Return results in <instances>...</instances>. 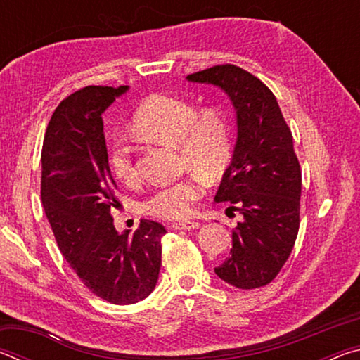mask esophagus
Instances as JSON below:
<instances>
[{
    "mask_svg": "<svg viewBox=\"0 0 360 360\" xmlns=\"http://www.w3.org/2000/svg\"><path fill=\"white\" fill-rule=\"evenodd\" d=\"M172 227L174 230H193L200 227L198 221H181V222H174Z\"/></svg>",
    "mask_w": 360,
    "mask_h": 360,
    "instance_id": "34e87169",
    "label": "esophagus"
}]
</instances>
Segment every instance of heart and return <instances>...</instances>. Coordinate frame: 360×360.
Instances as JSON below:
<instances>
[{"label": "heart", "instance_id": "heart-1", "mask_svg": "<svg viewBox=\"0 0 360 360\" xmlns=\"http://www.w3.org/2000/svg\"><path fill=\"white\" fill-rule=\"evenodd\" d=\"M138 135L162 144L178 146L182 165H188L206 176H216L229 163L231 135L229 122L217 108L197 111L191 101L174 95H152L139 106L131 119ZM108 163L119 179L136 178L133 150L129 143L115 138L108 146ZM205 181L191 174L167 184L144 202V210L163 219H182L191 214L202 197Z\"/></svg>", "mask_w": 360, "mask_h": 360}]
</instances>
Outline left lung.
<instances>
[{
  "label": "left lung",
  "mask_w": 360,
  "mask_h": 360,
  "mask_svg": "<svg viewBox=\"0 0 360 360\" xmlns=\"http://www.w3.org/2000/svg\"><path fill=\"white\" fill-rule=\"evenodd\" d=\"M188 82L211 84L229 96L236 141L214 202L240 211L230 257L214 268L238 289L271 283L289 259L300 225L302 169L292 133L275 95L251 72L217 65L193 72Z\"/></svg>",
  "instance_id": "8db88e82"
}]
</instances>
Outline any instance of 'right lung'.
Listing matches in <instances>:
<instances>
[{"mask_svg":"<svg viewBox=\"0 0 360 360\" xmlns=\"http://www.w3.org/2000/svg\"><path fill=\"white\" fill-rule=\"evenodd\" d=\"M129 87L89 85L57 106L42 146L41 198L57 245L84 285L114 304L144 300L162 265V224L141 219L119 233L117 188L108 163L101 114Z\"/></svg>","mask_w":360,"mask_h":360,"instance_id":"add662e5","label":"right lung"}]
</instances>
